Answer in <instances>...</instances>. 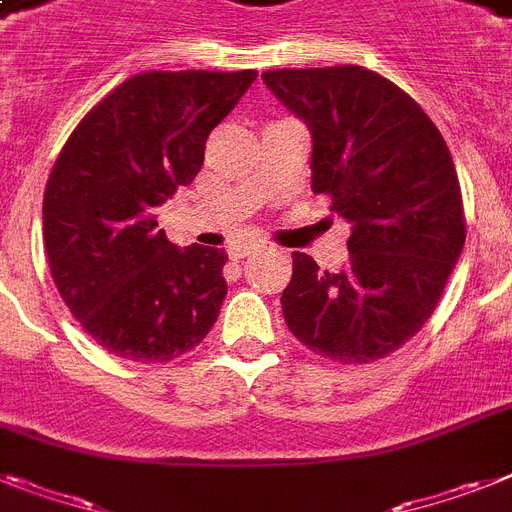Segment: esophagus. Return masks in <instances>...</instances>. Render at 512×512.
Instances as JSON below:
<instances>
[{
    "mask_svg": "<svg viewBox=\"0 0 512 512\" xmlns=\"http://www.w3.org/2000/svg\"><path fill=\"white\" fill-rule=\"evenodd\" d=\"M257 249H260V244H252V242H244V244H231L229 247V257L231 260H244V257L255 255Z\"/></svg>",
    "mask_w": 512,
    "mask_h": 512,
    "instance_id": "obj_1",
    "label": "esophagus"
}]
</instances>
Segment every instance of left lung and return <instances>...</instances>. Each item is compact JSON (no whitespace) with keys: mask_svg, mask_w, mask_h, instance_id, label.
Returning <instances> with one entry per match:
<instances>
[{"mask_svg":"<svg viewBox=\"0 0 512 512\" xmlns=\"http://www.w3.org/2000/svg\"><path fill=\"white\" fill-rule=\"evenodd\" d=\"M263 83L309 127L312 190L351 223L338 273L294 252L286 325L333 362H375L422 330L461 257L466 223L448 145L414 98L356 64L270 70Z\"/></svg>","mask_w":512,"mask_h":512,"instance_id":"obj_1","label":"left lung"}]
</instances>
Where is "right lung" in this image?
<instances>
[{
  "instance_id": "add662e5",
  "label": "right lung",
  "mask_w": 512,
  "mask_h": 512,
  "mask_svg": "<svg viewBox=\"0 0 512 512\" xmlns=\"http://www.w3.org/2000/svg\"><path fill=\"white\" fill-rule=\"evenodd\" d=\"M257 77L143 72L88 111L44 192L51 278L93 341L119 359L169 362L208 336L226 296V252L179 249L156 208L187 187L210 130Z\"/></svg>"
}]
</instances>
